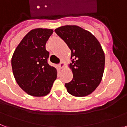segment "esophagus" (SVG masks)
<instances>
[{"instance_id": "esophagus-1", "label": "esophagus", "mask_w": 127, "mask_h": 127, "mask_svg": "<svg viewBox=\"0 0 127 127\" xmlns=\"http://www.w3.org/2000/svg\"><path fill=\"white\" fill-rule=\"evenodd\" d=\"M65 66V63L64 62H61L60 64H59V67L60 69H63Z\"/></svg>"}]
</instances>
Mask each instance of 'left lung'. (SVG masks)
I'll return each mask as SVG.
<instances>
[{
  "label": "left lung",
  "mask_w": 127,
  "mask_h": 127,
  "mask_svg": "<svg viewBox=\"0 0 127 127\" xmlns=\"http://www.w3.org/2000/svg\"><path fill=\"white\" fill-rule=\"evenodd\" d=\"M55 32L71 50L72 80L65 84L75 97L90 95L100 84L105 68V54L101 44L91 32L75 25L56 28Z\"/></svg>",
  "instance_id": "8db88e82"
}]
</instances>
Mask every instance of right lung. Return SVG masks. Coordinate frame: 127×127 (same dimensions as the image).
Masks as SVG:
<instances>
[{"instance_id":"1","label":"right lung","mask_w":127,"mask_h":127,"mask_svg":"<svg viewBox=\"0 0 127 127\" xmlns=\"http://www.w3.org/2000/svg\"><path fill=\"white\" fill-rule=\"evenodd\" d=\"M52 29L30 30L16 48L12 57L14 77L23 91L34 97H44L50 92L57 78V70L48 64L46 44Z\"/></svg>"}]
</instances>
